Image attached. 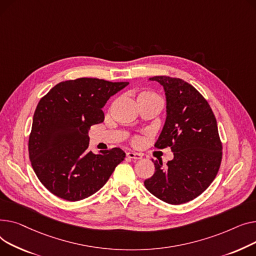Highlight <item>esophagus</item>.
Returning <instances> with one entry per match:
<instances>
[{
    "label": "esophagus",
    "instance_id": "34e87169",
    "mask_svg": "<svg viewBox=\"0 0 256 256\" xmlns=\"http://www.w3.org/2000/svg\"><path fill=\"white\" fill-rule=\"evenodd\" d=\"M126 156L130 159H142V155L138 153H135V152H127Z\"/></svg>",
    "mask_w": 256,
    "mask_h": 256
}]
</instances>
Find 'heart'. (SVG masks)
<instances>
[{
    "label": "heart",
    "instance_id": "obj_1",
    "mask_svg": "<svg viewBox=\"0 0 256 256\" xmlns=\"http://www.w3.org/2000/svg\"><path fill=\"white\" fill-rule=\"evenodd\" d=\"M140 100H160L161 101V98L155 94L154 92H150V91H146V92H142L138 97V101H140ZM140 138L136 136L133 138V142L134 144H140Z\"/></svg>",
    "mask_w": 256,
    "mask_h": 256
}]
</instances>
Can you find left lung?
Returning a JSON list of instances; mask_svg holds the SVG:
<instances>
[{"instance_id": "1", "label": "left lung", "mask_w": 256, "mask_h": 256, "mask_svg": "<svg viewBox=\"0 0 256 256\" xmlns=\"http://www.w3.org/2000/svg\"><path fill=\"white\" fill-rule=\"evenodd\" d=\"M166 97V120L155 144L170 146L174 159L163 168L153 160L154 174L144 186L154 196L170 204H181L200 195L217 176L222 159V144L216 118L208 101L181 78L154 76Z\"/></svg>"}]
</instances>
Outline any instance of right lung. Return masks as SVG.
Instances as JSON below:
<instances>
[{"instance_id":"add662e5","label":"right lung","mask_w":256,"mask_h":256,"mask_svg":"<svg viewBox=\"0 0 256 256\" xmlns=\"http://www.w3.org/2000/svg\"><path fill=\"white\" fill-rule=\"evenodd\" d=\"M129 82L82 78L56 84L42 97L33 116L28 157L42 185L69 202L102 188L126 154L120 148L88 151V130L104 121L108 100Z\"/></svg>"}]
</instances>
